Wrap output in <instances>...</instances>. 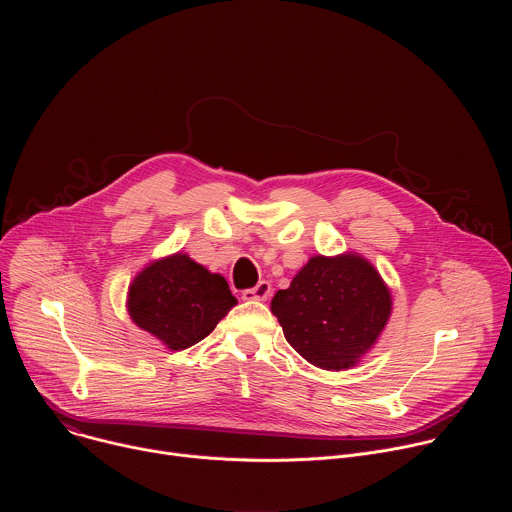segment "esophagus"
I'll return each instance as SVG.
<instances>
[{"label":"esophagus","mask_w":512,"mask_h":512,"mask_svg":"<svg viewBox=\"0 0 512 512\" xmlns=\"http://www.w3.org/2000/svg\"><path fill=\"white\" fill-rule=\"evenodd\" d=\"M269 296H271V283L265 281V279L259 281L255 287L243 291V300H259V302H263Z\"/></svg>","instance_id":"obj_1"}]
</instances>
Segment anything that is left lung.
Wrapping results in <instances>:
<instances>
[{
    "label": "left lung",
    "instance_id": "1",
    "mask_svg": "<svg viewBox=\"0 0 512 512\" xmlns=\"http://www.w3.org/2000/svg\"><path fill=\"white\" fill-rule=\"evenodd\" d=\"M285 340L324 371H348L383 334L391 289L377 267L354 251L314 255L271 300Z\"/></svg>",
    "mask_w": 512,
    "mask_h": 512
}]
</instances>
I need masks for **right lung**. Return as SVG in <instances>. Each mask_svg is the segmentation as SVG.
<instances>
[{"label":"right lung","instance_id":"obj_1","mask_svg":"<svg viewBox=\"0 0 512 512\" xmlns=\"http://www.w3.org/2000/svg\"><path fill=\"white\" fill-rule=\"evenodd\" d=\"M233 306L227 279L180 251L145 265L129 283L125 304L133 324L172 352L206 338Z\"/></svg>","mask_w":512,"mask_h":512}]
</instances>
